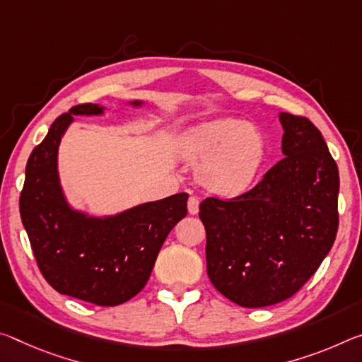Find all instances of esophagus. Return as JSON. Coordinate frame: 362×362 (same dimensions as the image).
<instances>
[{"label": "esophagus", "mask_w": 362, "mask_h": 362, "mask_svg": "<svg viewBox=\"0 0 362 362\" xmlns=\"http://www.w3.org/2000/svg\"><path fill=\"white\" fill-rule=\"evenodd\" d=\"M199 211V199L197 197H190L188 198V212H190L192 216L198 214Z\"/></svg>", "instance_id": "1"}]
</instances>
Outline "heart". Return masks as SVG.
Listing matches in <instances>:
<instances>
[{"label":"heart","instance_id":"b5f03b06","mask_svg":"<svg viewBox=\"0 0 362 362\" xmlns=\"http://www.w3.org/2000/svg\"><path fill=\"white\" fill-rule=\"evenodd\" d=\"M183 158L202 163L198 177L211 192L233 197L245 192L259 169L264 143L255 127L219 119L193 129L182 145Z\"/></svg>","mask_w":362,"mask_h":362}]
</instances>
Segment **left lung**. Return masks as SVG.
<instances>
[{
    "label": "left lung",
    "instance_id": "left-lung-1",
    "mask_svg": "<svg viewBox=\"0 0 362 362\" xmlns=\"http://www.w3.org/2000/svg\"><path fill=\"white\" fill-rule=\"evenodd\" d=\"M284 156L232 199L206 198V264L212 285L243 308L288 300L329 255L338 230L337 163L319 129L280 112Z\"/></svg>",
    "mask_w": 362,
    "mask_h": 362
}]
</instances>
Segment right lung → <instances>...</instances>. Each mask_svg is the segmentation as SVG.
<instances>
[{
    "instance_id": "1",
    "label": "right lung",
    "mask_w": 362,
    "mask_h": 362,
    "mask_svg": "<svg viewBox=\"0 0 362 362\" xmlns=\"http://www.w3.org/2000/svg\"><path fill=\"white\" fill-rule=\"evenodd\" d=\"M101 112V106L85 103L51 124L27 160L19 209L40 272L56 291L98 306H117L146 285L164 240L187 216L188 194L177 193L109 217L74 211L57 175L59 141L72 114Z\"/></svg>"
}]
</instances>
